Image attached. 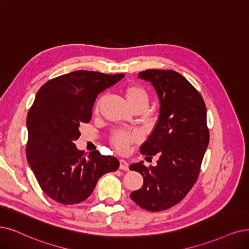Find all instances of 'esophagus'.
Returning a JSON list of instances; mask_svg holds the SVG:
<instances>
[{"instance_id":"esophagus-1","label":"esophagus","mask_w":249,"mask_h":249,"mask_svg":"<svg viewBox=\"0 0 249 249\" xmlns=\"http://www.w3.org/2000/svg\"><path fill=\"white\" fill-rule=\"evenodd\" d=\"M119 168L124 171H128V163L124 159H119Z\"/></svg>"}]
</instances>
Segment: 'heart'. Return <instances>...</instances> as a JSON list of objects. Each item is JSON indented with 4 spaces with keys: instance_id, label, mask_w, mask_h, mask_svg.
<instances>
[{
    "instance_id": "obj_1",
    "label": "heart",
    "mask_w": 249,
    "mask_h": 249,
    "mask_svg": "<svg viewBox=\"0 0 249 249\" xmlns=\"http://www.w3.org/2000/svg\"><path fill=\"white\" fill-rule=\"evenodd\" d=\"M124 97L130 107H143L146 109L148 105V94L143 88L139 86H130L124 90ZM99 103H97L96 110H98ZM138 141V135L136 133L116 131L111 137V143L116 148V150L121 153L126 152L128 147Z\"/></svg>"
}]
</instances>
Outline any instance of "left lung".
Wrapping results in <instances>:
<instances>
[{
  "label": "left lung",
  "mask_w": 249,
  "mask_h": 249,
  "mask_svg": "<svg viewBox=\"0 0 249 249\" xmlns=\"http://www.w3.org/2000/svg\"><path fill=\"white\" fill-rule=\"evenodd\" d=\"M138 76L152 84L160 104L157 124L140 151L159 159L156 166L130 165L144 178L131 198L146 211L160 212L180 202L199 176L210 142L206 107L199 92L177 71L147 69Z\"/></svg>",
  "instance_id": "8db88e82"
}]
</instances>
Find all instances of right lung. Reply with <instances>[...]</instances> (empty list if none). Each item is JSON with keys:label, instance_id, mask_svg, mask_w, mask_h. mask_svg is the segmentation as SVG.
<instances>
[{"label": "right lung", "instance_id": "add662e5", "mask_svg": "<svg viewBox=\"0 0 249 249\" xmlns=\"http://www.w3.org/2000/svg\"><path fill=\"white\" fill-rule=\"evenodd\" d=\"M124 76L77 71L50 79L36 93L26 119V157L38 185L53 200L83 202L99 178L118 168L117 158L98 150L86 157L74 141L81 136L79 124L91 121L97 96Z\"/></svg>", "mask_w": 249, "mask_h": 249}]
</instances>
